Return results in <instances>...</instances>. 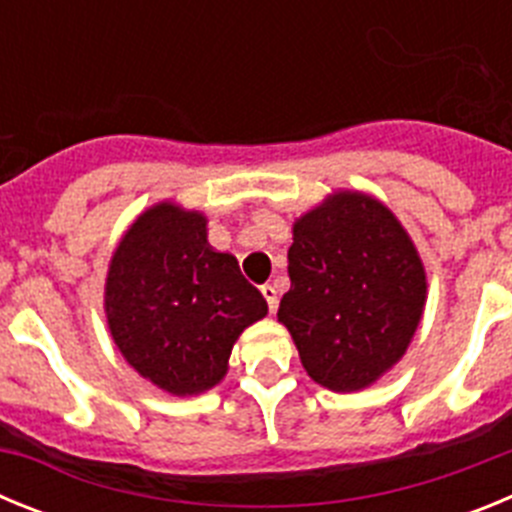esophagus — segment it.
Returning a JSON list of instances; mask_svg holds the SVG:
<instances>
[{
  "label": "esophagus",
  "mask_w": 512,
  "mask_h": 512,
  "mask_svg": "<svg viewBox=\"0 0 512 512\" xmlns=\"http://www.w3.org/2000/svg\"><path fill=\"white\" fill-rule=\"evenodd\" d=\"M261 295H264L266 305H269V312H277V307H279L277 287H274V284H264V287H261Z\"/></svg>",
  "instance_id": "obj_1"
}]
</instances>
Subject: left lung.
I'll list each match as a JSON object with an SVG mask.
<instances>
[{"label": "left lung", "instance_id": "obj_1", "mask_svg": "<svg viewBox=\"0 0 512 512\" xmlns=\"http://www.w3.org/2000/svg\"><path fill=\"white\" fill-rule=\"evenodd\" d=\"M289 287L277 318L302 366L333 392L377 382L402 359L425 307V269L379 200L336 192L292 228Z\"/></svg>", "mask_w": 512, "mask_h": 512}]
</instances>
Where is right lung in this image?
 I'll list each match as a JSON object with an SVG mask.
<instances>
[{
    "label": "right lung",
    "instance_id": "right-lung-1",
    "mask_svg": "<svg viewBox=\"0 0 512 512\" xmlns=\"http://www.w3.org/2000/svg\"><path fill=\"white\" fill-rule=\"evenodd\" d=\"M104 312L135 372L187 397L225 377L233 343L269 307L235 256L207 243L202 212L158 202L115 248Z\"/></svg>",
    "mask_w": 512,
    "mask_h": 512
}]
</instances>
